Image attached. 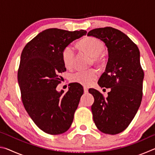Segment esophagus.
Returning <instances> with one entry per match:
<instances>
[{
  "mask_svg": "<svg viewBox=\"0 0 155 155\" xmlns=\"http://www.w3.org/2000/svg\"><path fill=\"white\" fill-rule=\"evenodd\" d=\"M83 90H84V92H85V94L88 92V88L87 87H84Z\"/></svg>",
  "mask_w": 155,
  "mask_h": 155,
  "instance_id": "obj_1",
  "label": "esophagus"
}]
</instances>
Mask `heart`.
<instances>
[{"label":"heart","mask_w":155,"mask_h":155,"mask_svg":"<svg viewBox=\"0 0 155 155\" xmlns=\"http://www.w3.org/2000/svg\"><path fill=\"white\" fill-rule=\"evenodd\" d=\"M79 46L84 51L94 57V61H98L100 55L104 51L103 43L94 38H87L79 42ZM74 59V49L72 45H68L62 51V60L67 68L72 67ZM98 77V72L94 69L76 72L71 76L72 82L78 83L83 85H90Z\"/></svg>","instance_id":"1"}]
</instances>
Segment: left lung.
Listing matches in <instances>:
<instances>
[{
  "instance_id": "obj_1",
  "label": "left lung",
  "mask_w": 155,
  "mask_h": 155,
  "mask_svg": "<svg viewBox=\"0 0 155 155\" xmlns=\"http://www.w3.org/2000/svg\"><path fill=\"white\" fill-rule=\"evenodd\" d=\"M87 36L103 41L108 51L105 70L98 81L100 87L110 88L108 96L95 89L91 105L96 127L104 133L115 135L124 130L134 118L142 99L143 71L138 47L124 33L112 27L90 31Z\"/></svg>"
}]
</instances>
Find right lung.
<instances>
[{
    "label": "right lung",
    "mask_w": 155,
    "mask_h": 155,
    "mask_svg": "<svg viewBox=\"0 0 155 155\" xmlns=\"http://www.w3.org/2000/svg\"><path fill=\"white\" fill-rule=\"evenodd\" d=\"M86 33L84 30H44L21 54L18 81L23 104L34 123L48 134L65 133L73 122L83 87L78 83H70L65 94L56 87L61 82L60 74L66 71L63 50Z\"/></svg>",
    "instance_id": "obj_1"
}]
</instances>
